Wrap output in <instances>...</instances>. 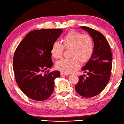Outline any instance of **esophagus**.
<instances>
[{
    "mask_svg": "<svg viewBox=\"0 0 124 124\" xmlns=\"http://www.w3.org/2000/svg\"><path fill=\"white\" fill-rule=\"evenodd\" d=\"M69 73H65V72H61V76H67V75H69Z\"/></svg>",
    "mask_w": 124,
    "mask_h": 124,
    "instance_id": "34e87169",
    "label": "esophagus"
}]
</instances>
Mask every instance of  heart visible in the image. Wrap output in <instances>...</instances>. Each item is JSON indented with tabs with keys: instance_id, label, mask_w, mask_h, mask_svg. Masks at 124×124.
I'll return each instance as SVG.
<instances>
[{
	"instance_id": "1",
	"label": "heart",
	"mask_w": 124,
	"mask_h": 124,
	"mask_svg": "<svg viewBox=\"0 0 124 124\" xmlns=\"http://www.w3.org/2000/svg\"><path fill=\"white\" fill-rule=\"evenodd\" d=\"M71 48V58H63L55 63L58 70L65 73H71L80 66L79 61L85 63L92 56L94 51V42L92 37L87 34L76 30L69 31L62 38V44L55 41L51 49L52 56L55 59L61 58L65 48Z\"/></svg>"
}]
</instances>
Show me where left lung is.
<instances>
[{
  "label": "left lung",
  "instance_id": "1",
  "mask_svg": "<svg viewBox=\"0 0 124 124\" xmlns=\"http://www.w3.org/2000/svg\"><path fill=\"white\" fill-rule=\"evenodd\" d=\"M81 27L92 36L94 46L92 57L82 69L88 76L79 77L75 90L81 96L89 98L99 94L108 83L112 69V54L109 43L101 32L88 27Z\"/></svg>",
  "mask_w": 124,
  "mask_h": 124
}]
</instances>
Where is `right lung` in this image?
Segmentation results:
<instances>
[{
  "instance_id": "1",
  "label": "right lung",
  "mask_w": 124,
  "mask_h": 124,
  "mask_svg": "<svg viewBox=\"0 0 124 124\" xmlns=\"http://www.w3.org/2000/svg\"><path fill=\"white\" fill-rule=\"evenodd\" d=\"M61 29L37 30L30 32L16 49L13 68L16 82L28 97L36 101L48 99L54 90L59 71L53 66L51 49L62 34Z\"/></svg>"
}]
</instances>
